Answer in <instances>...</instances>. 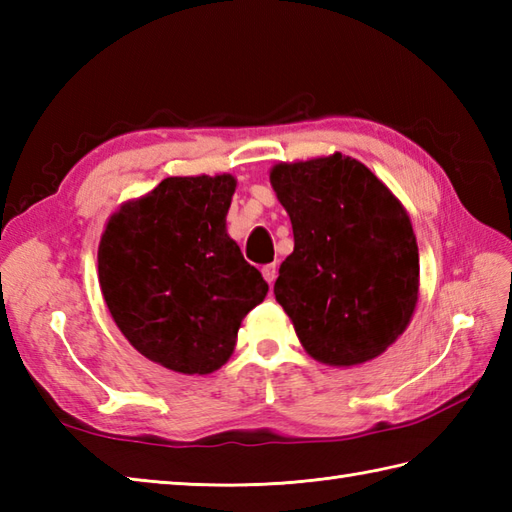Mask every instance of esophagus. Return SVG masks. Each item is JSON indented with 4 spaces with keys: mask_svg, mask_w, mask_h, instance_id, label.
Wrapping results in <instances>:
<instances>
[{
    "mask_svg": "<svg viewBox=\"0 0 512 512\" xmlns=\"http://www.w3.org/2000/svg\"><path fill=\"white\" fill-rule=\"evenodd\" d=\"M262 275H264V279L268 281V284L273 286L275 279H277V264H266V266L262 268Z\"/></svg>",
    "mask_w": 512,
    "mask_h": 512,
    "instance_id": "obj_1",
    "label": "esophagus"
}]
</instances>
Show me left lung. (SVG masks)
Returning <instances> with one entry per match:
<instances>
[{"label": "left lung", "instance_id": "left-lung-1", "mask_svg": "<svg viewBox=\"0 0 512 512\" xmlns=\"http://www.w3.org/2000/svg\"><path fill=\"white\" fill-rule=\"evenodd\" d=\"M270 182L295 233L275 299L317 361H372L405 332L418 301L407 211L363 162L341 154L281 162Z\"/></svg>", "mask_w": 512, "mask_h": 512}]
</instances>
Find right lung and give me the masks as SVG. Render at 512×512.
Here are the masks:
<instances>
[{
	"label": "right lung",
	"instance_id": "obj_1",
	"mask_svg": "<svg viewBox=\"0 0 512 512\" xmlns=\"http://www.w3.org/2000/svg\"><path fill=\"white\" fill-rule=\"evenodd\" d=\"M233 176L167 178L110 217L99 246L107 308L136 350L180 374H211L268 284L226 233Z\"/></svg>",
	"mask_w": 512,
	"mask_h": 512
}]
</instances>
